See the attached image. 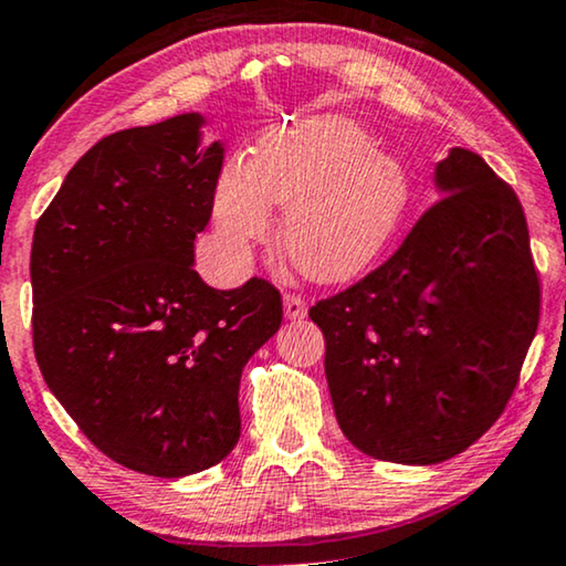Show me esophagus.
<instances>
[{
  "mask_svg": "<svg viewBox=\"0 0 566 566\" xmlns=\"http://www.w3.org/2000/svg\"><path fill=\"white\" fill-rule=\"evenodd\" d=\"M284 315L290 317V321H302V317L307 315V302L302 300L300 294L286 292L284 294Z\"/></svg>",
  "mask_w": 566,
  "mask_h": 566,
  "instance_id": "1",
  "label": "esophagus"
}]
</instances>
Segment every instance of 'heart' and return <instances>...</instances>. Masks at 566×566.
Returning a JSON list of instances; mask_svg holds the SVG:
<instances>
[{
	"instance_id": "heart-1",
	"label": "heart",
	"mask_w": 566,
	"mask_h": 566,
	"mask_svg": "<svg viewBox=\"0 0 566 566\" xmlns=\"http://www.w3.org/2000/svg\"><path fill=\"white\" fill-rule=\"evenodd\" d=\"M408 200L400 158L374 148L352 117L317 115L266 133L253 158H230L214 185L212 220L222 249L245 259L272 233V205H286V256L310 280L340 282L379 256Z\"/></svg>"
}]
</instances>
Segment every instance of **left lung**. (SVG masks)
Masks as SVG:
<instances>
[{
	"label": "left lung",
	"instance_id": "1",
	"mask_svg": "<svg viewBox=\"0 0 566 566\" xmlns=\"http://www.w3.org/2000/svg\"><path fill=\"white\" fill-rule=\"evenodd\" d=\"M436 189L385 264L310 307L340 431L395 464H439L488 433L538 328L513 189L467 148L436 166Z\"/></svg>",
	"mask_w": 566,
	"mask_h": 566
}]
</instances>
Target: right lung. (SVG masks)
<instances>
[{"instance_id": "1", "label": "right lung", "mask_w": 566, "mask_h": 566, "mask_svg": "<svg viewBox=\"0 0 566 566\" xmlns=\"http://www.w3.org/2000/svg\"><path fill=\"white\" fill-rule=\"evenodd\" d=\"M202 125L187 113L94 143L30 253L48 389L105 457L166 480L233 451L241 371L282 325L274 284L214 290L195 272L226 154L202 148Z\"/></svg>"}]
</instances>
